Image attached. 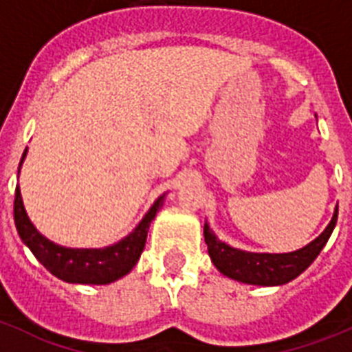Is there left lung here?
<instances>
[{
    "label": "left lung",
    "instance_id": "obj_1",
    "mask_svg": "<svg viewBox=\"0 0 352 352\" xmlns=\"http://www.w3.org/2000/svg\"><path fill=\"white\" fill-rule=\"evenodd\" d=\"M338 219V207L333 212L329 225L309 245L302 246L287 254H257L246 250L234 248L217 239V235L205 221V243L208 246V255L212 263L225 277L234 278L237 283L254 284V286H283L307 270V266L318 257L327 239L335 230Z\"/></svg>",
    "mask_w": 352,
    "mask_h": 352
}]
</instances>
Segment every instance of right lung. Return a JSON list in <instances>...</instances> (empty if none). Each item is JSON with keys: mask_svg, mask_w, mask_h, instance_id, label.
<instances>
[{"mask_svg": "<svg viewBox=\"0 0 352 352\" xmlns=\"http://www.w3.org/2000/svg\"><path fill=\"white\" fill-rule=\"evenodd\" d=\"M28 149H25L19 162L17 176L21 170V165L26 158ZM167 192L153 203V207L147 210L142 221L135 226V230L127 234L115 245L104 246V248H68L60 246L37 230L34 223L25 210V203L21 197V188L16 187V199H14V221H16L17 234L21 237L30 252L36 255V259L45 266L52 275L69 284H111L118 278L126 277L135 264L140 259L144 252L147 232L151 221L164 207Z\"/></svg>", "mask_w": 352, "mask_h": 352, "instance_id": "1", "label": "right lung"}]
</instances>
